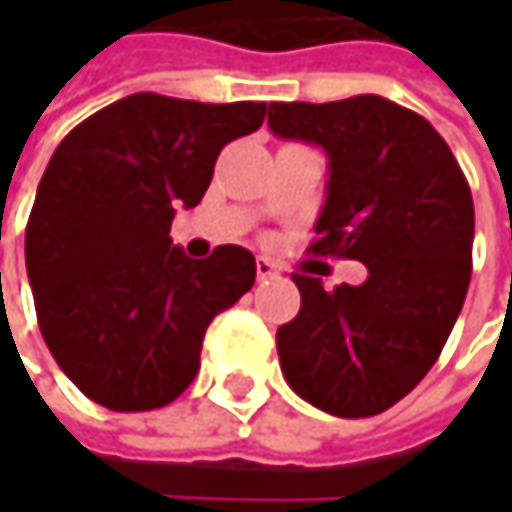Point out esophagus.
<instances>
[{
    "label": "esophagus",
    "mask_w": 512,
    "mask_h": 512,
    "mask_svg": "<svg viewBox=\"0 0 512 512\" xmlns=\"http://www.w3.org/2000/svg\"><path fill=\"white\" fill-rule=\"evenodd\" d=\"M255 266H257V281H266V278H275V275H278V266H275L269 257H257Z\"/></svg>",
    "instance_id": "34e87169"
}]
</instances>
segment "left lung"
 Returning <instances> with one entry per match:
<instances>
[{"mask_svg": "<svg viewBox=\"0 0 512 512\" xmlns=\"http://www.w3.org/2000/svg\"><path fill=\"white\" fill-rule=\"evenodd\" d=\"M269 130L326 151L314 255L367 266L326 290L293 275L302 305L275 335L287 385L338 418L403 400L436 364L471 278L474 204L448 142L427 118L376 94L269 103Z\"/></svg>", "mask_w": 512, "mask_h": 512, "instance_id": "obj_1", "label": "left lung"}]
</instances>
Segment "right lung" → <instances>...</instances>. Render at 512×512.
<instances>
[{"label": "right lung", "mask_w": 512, "mask_h": 512, "mask_svg": "<svg viewBox=\"0 0 512 512\" xmlns=\"http://www.w3.org/2000/svg\"><path fill=\"white\" fill-rule=\"evenodd\" d=\"M266 103L130 94L73 127L41 177L26 272L41 335L67 379L112 412H148L198 373L204 332L255 284V255L192 260L171 243L219 151L255 133Z\"/></svg>", "instance_id": "right-lung-1"}]
</instances>
